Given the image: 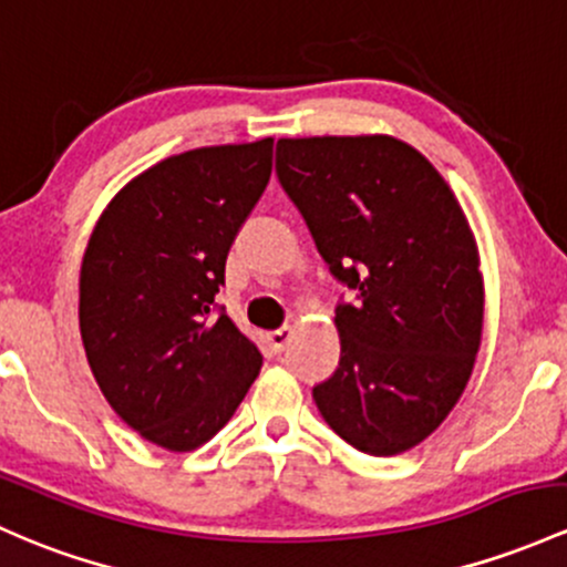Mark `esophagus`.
<instances>
[{
	"label": "esophagus",
	"instance_id": "34e87169",
	"mask_svg": "<svg viewBox=\"0 0 567 567\" xmlns=\"http://www.w3.org/2000/svg\"><path fill=\"white\" fill-rule=\"evenodd\" d=\"M290 336H293V331L290 328H277V331H269V344L274 347V350H285V344L290 341Z\"/></svg>",
	"mask_w": 567,
	"mask_h": 567
}]
</instances>
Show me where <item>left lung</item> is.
<instances>
[{
	"mask_svg": "<svg viewBox=\"0 0 567 567\" xmlns=\"http://www.w3.org/2000/svg\"><path fill=\"white\" fill-rule=\"evenodd\" d=\"M277 177L333 277L341 360L315 388L322 420L374 457L401 455L450 416L484 328L476 236L446 179L388 134L277 142Z\"/></svg>",
	"mask_w": 567,
	"mask_h": 567,
	"instance_id": "1",
	"label": "left lung"
}]
</instances>
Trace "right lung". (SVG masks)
<instances>
[{
  "mask_svg": "<svg viewBox=\"0 0 567 567\" xmlns=\"http://www.w3.org/2000/svg\"><path fill=\"white\" fill-rule=\"evenodd\" d=\"M274 140L169 155L112 196L80 266V336L99 390L155 446L190 452L258 377L252 339L215 293L271 177Z\"/></svg>",
  "mask_w": 567,
  "mask_h": 567,
  "instance_id": "obj_1",
  "label": "right lung"
}]
</instances>
